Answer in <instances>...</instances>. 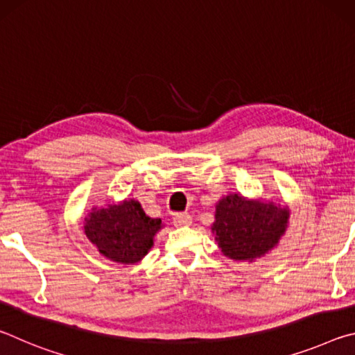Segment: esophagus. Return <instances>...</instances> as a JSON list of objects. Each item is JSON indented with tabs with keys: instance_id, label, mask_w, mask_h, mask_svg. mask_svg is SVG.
Wrapping results in <instances>:
<instances>
[{
	"instance_id": "esophagus-1",
	"label": "esophagus",
	"mask_w": 355,
	"mask_h": 355,
	"mask_svg": "<svg viewBox=\"0 0 355 355\" xmlns=\"http://www.w3.org/2000/svg\"><path fill=\"white\" fill-rule=\"evenodd\" d=\"M191 216L188 213H180L173 216V225L175 227H188L191 225Z\"/></svg>"
}]
</instances>
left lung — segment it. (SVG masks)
Wrapping results in <instances>:
<instances>
[{
  "label": "left lung",
  "instance_id": "left-lung-1",
  "mask_svg": "<svg viewBox=\"0 0 355 355\" xmlns=\"http://www.w3.org/2000/svg\"><path fill=\"white\" fill-rule=\"evenodd\" d=\"M286 224V208L230 194L216 207L213 232L224 255L233 260H254L279 243Z\"/></svg>",
  "mask_w": 355,
  "mask_h": 355
}]
</instances>
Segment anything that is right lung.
<instances>
[{
	"instance_id": "1",
	"label": "right lung",
	"mask_w": 355,
	"mask_h": 355,
	"mask_svg": "<svg viewBox=\"0 0 355 355\" xmlns=\"http://www.w3.org/2000/svg\"><path fill=\"white\" fill-rule=\"evenodd\" d=\"M84 220V233L100 254L123 264L146 257L161 228V219L148 218L136 200L94 209Z\"/></svg>"
}]
</instances>
